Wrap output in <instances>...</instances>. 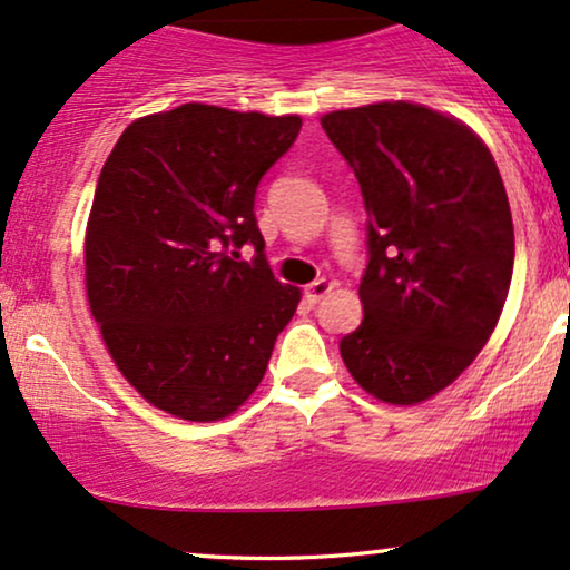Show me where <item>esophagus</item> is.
Listing matches in <instances>:
<instances>
[{"label":"esophagus","instance_id":"1","mask_svg":"<svg viewBox=\"0 0 570 570\" xmlns=\"http://www.w3.org/2000/svg\"><path fill=\"white\" fill-rule=\"evenodd\" d=\"M331 289H334V281L318 278V281H313V284H309L305 289V299L309 302V305H315V302H321Z\"/></svg>","mask_w":570,"mask_h":570}]
</instances>
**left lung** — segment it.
Instances as JSON below:
<instances>
[{
    "label": "left lung",
    "mask_w": 570,
    "mask_h": 570,
    "mask_svg": "<svg viewBox=\"0 0 570 570\" xmlns=\"http://www.w3.org/2000/svg\"><path fill=\"white\" fill-rule=\"evenodd\" d=\"M363 191V323L338 342L365 392L415 405L476 360L505 307L515 236L500 170L460 120L413 102L321 118Z\"/></svg>",
    "instance_id": "1"
}]
</instances>
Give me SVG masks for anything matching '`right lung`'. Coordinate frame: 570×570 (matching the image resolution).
<instances>
[{"mask_svg": "<svg viewBox=\"0 0 570 570\" xmlns=\"http://www.w3.org/2000/svg\"><path fill=\"white\" fill-rule=\"evenodd\" d=\"M299 128V115L189 102L134 120L107 157L86 226V294L149 405L220 421L263 381L299 289L265 261L255 194ZM244 243L252 264L238 261Z\"/></svg>", "mask_w": 570, "mask_h": 570, "instance_id": "right-lung-1", "label": "right lung"}]
</instances>
